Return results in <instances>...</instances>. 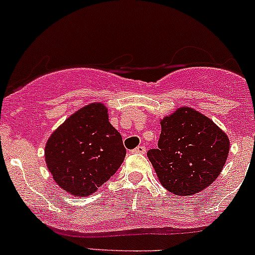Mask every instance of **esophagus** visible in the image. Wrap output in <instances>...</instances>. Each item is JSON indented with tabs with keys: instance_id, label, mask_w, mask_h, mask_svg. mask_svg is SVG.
Here are the masks:
<instances>
[{
	"instance_id": "obj_1",
	"label": "esophagus",
	"mask_w": 255,
	"mask_h": 255,
	"mask_svg": "<svg viewBox=\"0 0 255 255\" xmlns=\"http://www.w3.org/2000/svg\"><path fill=\"white\" fill-rule=\"evenodd\" d=\"M133 153H137V154H144V153H145V146H144V145H138L137 148L133 149Z\"/></svg>"
}]
</instances>
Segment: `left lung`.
Wrapping results in <instances>:
<instances>
[{"label":"left lung","mask_w":255,"mask_h":255,"mask_svg":"<svg viewBox=\"0 0 255 255\" xmlns=\"http://www.w3.org/2000/svg\"><path fill=\"white\" fill-rule=\"evenodd\" d=\"M158 149L148 150L159 181L171 194L191 196L210 186L222 171L230 139L202 113L180 107L161 120Z\"/></svg>","instance_id":"8db88e82"}]
</instances>
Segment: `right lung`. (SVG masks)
Here are the masks:
<instances>
[{
	"label": "right lung",
	"mask_w": 255,
	"mask_h": 255,
	"mask_svg": "<svg viewBox=\"0 0 255 255\" xmlns=\"http://www.w3.org/2000/svg\"><path fill=\"white\" fill-rule=\"evenodd\" d=\"M122 135L109 122L102 104L76 111L45 144V163L56 184L75 196H89L123 163Z\"/></svg>",
	"instance_id": "add662e5"
}]
</instances>
